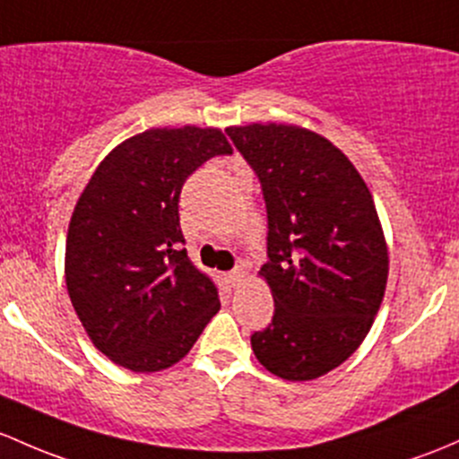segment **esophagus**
I'll list each match as a JSON object with an SVG mask.
<instances>
[{
	"instance_id": "1",
	"label": "esophagus",
	"mask_w": 459,
	"mask_h": 459,
	"mask_svg": "<svg viewBox=\"0 0 459 459\" xmlns=\"http://www.w3.org/2000/svg\"><path fill=\"white\" fill-rule=\"evenodd\" d=\"M244 274H246V268L242 266V264H239L238 268H233L229 274H226V281H229L230 286H239V283H242V279H244Z\"/></svg>"
}]
</instances>
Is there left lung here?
<instances>
[{
	"instance_id": "left-lung-1",
	"label": "left lung",
	"mask_w": 459,
	"mask_h": 459,
	"mask_svg": "<svg viewBox=\"0 0 459 459\" xmlns=\"http://www.w3.org/2000/svg\"><path fill=\"white\" fill-rule=\"evenodd\" d=\"M262 185L274 299L266 330L250 336L274 376L312 380L339 368L368 336L389 259L374 197L341 149L294 125L229 127Z\"/></svg>"
}]
</instances>
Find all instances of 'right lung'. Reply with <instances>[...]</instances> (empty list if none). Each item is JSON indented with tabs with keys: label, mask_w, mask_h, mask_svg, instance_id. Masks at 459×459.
Masks as SVG:
<instances>
[{
	"label": "right lung",
	"mask_w": 459,
	"mask_h": 459,
	"mask_svg": "<svg viewBox=\"0 0 459 459\" xmlns=\"http://www.w3.org/2000/svg\"><path fill=\"white\" fill-rule=\"evenodd\" d=\"M229 153L220 129H147L118 144L81 193L67 292L91 343L120 368H171L220 310L213 281L182 248L178 202L195 169Z\"/></svg>",
	"instance_id": "1"
}]
</instances>
